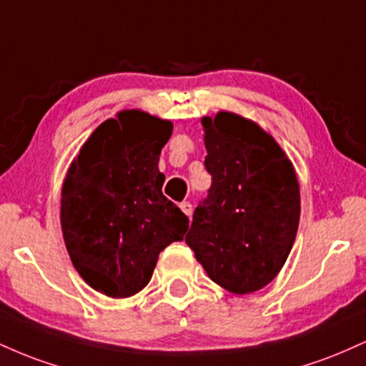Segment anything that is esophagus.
I'll list each match as a JSON object with an SVG mask.
<instances>
[{
    "mask_svg": "<svg viewBox=\"0 0 366 366\" xmlns=\"http://www.w3.org/2000/svg\"><path fill=\"white\" fill-rule=\"evenodd\" d=\"M180 209L184 212V215H187L189 218H191L192 215V204L189 203V201H184V203H180Z\"/></svg>",
    "mask_w": 366,
    "mask_h": 366,
    "instance_id": "1",
    "label": "esophagus"
}]
</instances>
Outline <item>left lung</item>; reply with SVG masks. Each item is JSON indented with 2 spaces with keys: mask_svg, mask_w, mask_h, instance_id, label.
Listing matches in <instances>:
<instances>
[{
  "mask_svg": "<svg viewBox=\"0 0 366 366\" xmlns=\"http://www.w3.org/2000/svg\"><path fill=\"white\" fill-rule=\"evenodd\" d=\"M212 174L186 242L213 282L234 294L259 291L282 270L297 234L300 182L284 149L232 112L201 119Z\"/></svg>",
  "mask_w": 366,
  "mask_h": 366,
  "instance_id": "obj_1",
  "label": "left lung"
}]
</instances>
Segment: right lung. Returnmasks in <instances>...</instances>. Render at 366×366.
Wrapping results in <instances>:
<instances>
[{"label":"right lung","mask_w":366,"mask_h":366,"mask_svg":"<svg viewBox=\"0 0 366 366\" xmlns=\"http://www.w3.org/2000/svg\"><path fill=\"white\" fill-rule=\"evenodd\" d=\"M170 120L122 110L104 120L70 163L61 186V232L79 275L108 297L148 285L158 256L182 241L189 220L162 192L159 153Z\"/></svg>","instance_id":"right-lung-1"}]
</instances>
